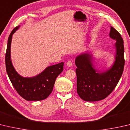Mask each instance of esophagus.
<instances>
[{
  "label": "esophagus",
  "instance_id": "obj_1",
  "mask_svg": "<svg viewBox=\"0 0 130 130\" xmlns=\"http://www.w3.org/2000/svg\"><path fill=\"white\" fill-rule=\"evenodd\" d=\"M72 65H73L72 62V61H68L67 63V65L68 66V67H71L72 66Z\"/></svg>",
  "mask_w": 130,
  "mask_h": 130
}]
</instances>
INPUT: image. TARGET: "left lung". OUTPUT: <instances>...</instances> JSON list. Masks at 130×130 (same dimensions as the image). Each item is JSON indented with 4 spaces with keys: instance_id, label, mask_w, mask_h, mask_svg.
Wrapping results in <instances>:
<instances>
[{
    "instance_id": "obj_1",
    "label": "left lung",
    "mask_w": 130,
    "mask_h": 130,
    "mask_svg": "<svg viewBox=\"0 0 130 130\" xmlns=\"http://www.w3.org/2000/svg\"><path fill=\"white\" fill-rule=\"evenodd\" d=\"M109 37L116 41L114 45V60L110 67L104 70L96 69L91 52H86L75 57L77 91L85 101L94 102L105 99L115 89L121 78L124 65L123 40L111 26Z\"/></svg>"
}]
</instances>
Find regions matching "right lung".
<instances>
[{"instance_id":"obj_1","label":"right lung","mask_w":130,"mask_h":130,"mask_svg":"<svg viewBox=\"0 0 130 130\" xmlns=\"http://www.w3.org/2000/svg\"><path fill=\"white\" fill-rule=\"evenodd\" d=\"M20 25L14 28L9 35L6 53V71L14 88L27 101H42L48 97L53 90L56 78L63 71V62L49 66L34 77H24L16 72L11 57V46L13 35Z\"/></svg>"}]
</instances>
